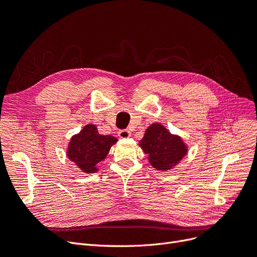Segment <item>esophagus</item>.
Instances as JSON below:
<instances>
[{"label":"esophagus","mask_w":257,"mask_h":257,"mask_svg":"<svg viewBox=\"0 0 257 257\" xmlns=\"http://www.w3.org/2000/svg\"><path fill=\"white\" fill-rule=\"evenodd\" d=\"M118 136L120 138H128L131 136V132L127 130H121V131H119Z\"/></svg>","instance_id":"34e87169"}]
</instances>
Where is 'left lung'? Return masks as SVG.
Wrapping results in <instances>:
<instances>
[{"mask_svg": "<svg viewBox=\"0 0 257 257\" xmlns=\"http://www.w3.org/2000/svg\"><path fill=\"white\" fill-rule=\"evenodd\" d=\"M139 146L148 154L150 164L159 170H167L177 165L188 152L182 139L159 123L147 128Z\"/></svg>", "mask_w": 257, "mask_h": 257, "instance_id": "obj_1", "label": "left lung"}]
</instances>
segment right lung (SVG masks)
Instances as JSON below:
<instances>
[{
	"mask_svg": "<svg viewBox=\"0 0 257 257\" xmlns=\"http://www.w3.org/2000/svg\"><path fill=\"white\" fill-rule=\"evenodd\" d=\"M116 139L110 135H100L97 127L88 124L79 134L73 136L68 145L67 157L76 163L83 173H95L99 163L104 161L110 148L116 143Z\"/></svg>",
	"mask_w": 257,
	"mask_h": 257,
	"instance_id": "obj_1",
	"label": "right lung"
}]
</instances>
